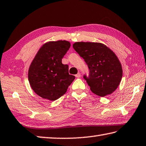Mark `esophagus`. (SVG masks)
<instances>
[{
    "label": "esophagus",
    "instance_id": "34e87169",
    "mask_svg": "<svg viewBox=\"0 0 146 146\" xmlns=\"http://www.w3.org/2000/svg\"><path fill=\"white\" fill-rule=\"evenodd\" d=\"M75 76L76 78H80V74L78 73L76 74V75H75Z\"/></svg>",
    "mask_w": 146,
    "mask_h": 146
}]
</instances>
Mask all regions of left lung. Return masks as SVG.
Returning a JSON list of instances; mask_svg holds the SVG:
<instances>
[{"label":"left lung","instance_id":"8db88e82","mask_svg":"<svg viewBox=\"0 0 146 146\" xmlns=\"http://www.w3.org/2000/svg\"><path fill=\"white\" fill-rule=\"evenodd\" d=\"M73 47L89 68V75L84 74L83 77L91 91L102 97L112 93L123 76L121 64L114 53L98 43L76 42Z\"/></svg>","mask_w":146,"mask_h":146}]
</instances>
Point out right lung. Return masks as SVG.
Segmentation results:
<instances>
[{"mask_svg":"<svg viewBox=\"0 0 146 146\" xmlns=\"http://www.w3.org/2000/svg\"><path fill=\"white\" fill-rule=\"evenodd\" d=\"M71 46L67 41H50L39 50L29 70L28 78L33 91L44 99L55 101L66 93L75 76L69 74L62 59Z\"/></svg>","mask_w":146,"mask_h":146,"instance_id":"obj_1","label":"right lung"}]
</instances>
